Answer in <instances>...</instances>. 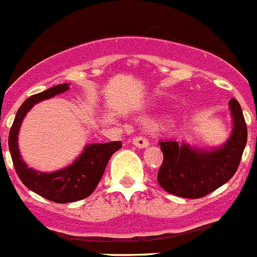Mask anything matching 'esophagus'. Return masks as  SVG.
<instances>
[{"mask_svg":"<svg viewBox=\"0 0 257 257\" xmlns=\"http://www.w3.org/2000/svg\"><path fill=\"white\" fill-rule=\"evenodd\" d=\"M133 145L139 147V149H145V147H147V146L150 145V142L149 139L146 138V137H143V135H138V137H135V138L133 139Z\"/></svg>","mask_w":257,"mask_h":257,"instance_id":"esophagus-1","label":"esophagus"}]
</instances>
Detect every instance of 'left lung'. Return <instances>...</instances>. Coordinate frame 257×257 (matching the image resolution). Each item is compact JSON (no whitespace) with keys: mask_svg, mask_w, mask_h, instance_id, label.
Returning <instances> with one entry per match:
<instances>
[{"mask_svg":"<svg viewBox=\"0 0 257 257\" xmlns=\"http://www.w3.org/2000/svg\"><path fill=\"white\" fill-rule=\"evenodd\" d=\"M229 108L233 130L220 149L202 151L175 141L159 142L163 163L158 172V183L164 191L182 198L199 199L217 190L235 175L247 145V124L235 98L229 100Z\"/></svg>","mask_w":257,"mask_h":257,"instance_id":"left-lung-1","label":"left lung"}]
</instances>
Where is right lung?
Returning a JSON list of instances; mask_svg holds the SVG:
<instances>
[{"instance_id": "right-lung-1", "label": "right lung", "mask_w": 257, "mask_h": 257, "mask_svg": "<svg viewBox=\"0 0 257 257\" xmlns=\"http://www.w3.org/2000/svg\"><path fill=\"white\" fill-rule=\"evenodd\" d=\"M66 90H69V85L62 83V85L53 86L42 93L29 96L21 104V107L18 108L13 126L9 131L10 155L18 178L29 190L55 203L77 202L93 194V191L95 190V187L103 176L104 168L107 166L111 155L122 147V143L119 141L86 146L85 151L73 164L51 174L38 172L25 164L18 151L17 143V135L22 119L36 103L44 99H49L51 96L63 93Z\"/></svg>"}]
</instances>
